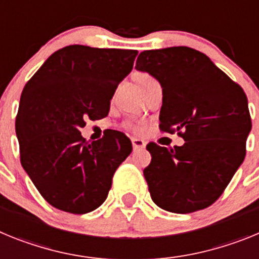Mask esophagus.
Instances as JSON below:
<instances>
[{
	"instance_id": "esophagus-1",
	"label": "esophagus",
	"mask_w": 259,
	"mask_h": 259,
	"mask_svg": "<svg viewBox=\"0 0 259 259\" xmlns=\"http://www.w3.org/2000/svg\"><path fill=\"white\" fill-rule=\"evenodd\" d=\"M132 146H134V150H144L145 149V141L141 140V139H136V137H134L132 139Z\"/></svg>"
}]
</instances>
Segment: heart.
<instances>
[{
	"instance_id": "b5f03b06",
	"label": "heart",
	"mask_w": 259,
	"mask_h": 259,
	"mask_svg": "<svg viewBox=\"0 0 259 259\" xmlns=\"http://www.w3.org/2000/svg\"><path fill=\"white\" fill-rule=\"evenodd\" d=\"M136 80H137V83L140 84V87H144L146 83H149V81H152V80L154 79H153L149 74H137Z\"/></svg>"
}]
</instances>
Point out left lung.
Returning a JSON list of instances; mask_svg holds the SVG:
<instances>
[{
  "instance_id": "obj_1",
  "label": "left lung",
  "mask_w": 259,
  "mask_h": 259,
  "mask_svg": "<svg viewBox=\"0 0 259 259\" xmlns=\"http://www.w3.org/2000/svg\"><path fill=\"white\" fill-rule=\"evenodd\" d=\"M135 68L161 83L159 128L185 140L174 149L146 146L152 161L144 176L152 200L178 214L210 206L245 158L251 130L245 92L209 57L188 47L145 50Z\"/></svg>"
}]
</instances>
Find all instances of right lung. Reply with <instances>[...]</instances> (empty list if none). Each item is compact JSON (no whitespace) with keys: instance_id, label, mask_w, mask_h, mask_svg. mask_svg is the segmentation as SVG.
Listing matches in <instances>:
<instances>
[{"instance_id":"1","label":"right lung","mask_w":259,"mask_h":259,"mask_svg":"<svg viewBox=\"0 0 259 259\" xmlns=\"http://www.w3.org/2000/svg\"><path fill=\"white\" fill-rule=\"evenodd\" d=\"M136 56L137 50L68 45L53 53L23 89L15 120L20 162L56 209L85 214L101 206L114 172L131 154L122 132L88 143L80 128L109 114Z\"/></svg>"}]
</instances>
